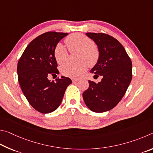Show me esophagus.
Wrapping results in <instances>:
<instances>
[{
	"label": "esophagus",
	"instance_id": "obj_1",
	"mask_svg": "<svg viewBox=\"0 0 153 153\" xmlns=\"http://www.w3.org/2000/svg\"><path fill=\"white\" fill-rule=\"evenodd\" d=\"M79 80V79H72V82H75L78 81Z\"/></svg>",
	"mask_w": 153,
	"mask_h": 153
}]
</instances>
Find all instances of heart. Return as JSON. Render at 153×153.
<instances>
[{
	"mask_svg": "<svg viewBox=\"0 0 153 153\" xmlns=\"http://www.w3.org/2000/svg\"><path fill=\"white\" fill-rule=\"evenodd\" d=\"M65 43L71 52L79 51L77 62H67L60 67L62 74L71 78H78L87 68L93 66L97 62L100 52L89 37L79 33L70 35L65 39ZM53 56L59 64L68 60V52L66 48L60 43L56 45L53 50Z\"/></svg>",
	"mask_w": 153,
	"mask_h": 153,
	"instance_id": "b5f03b06",
	"label": "heart"
}]
</instances>
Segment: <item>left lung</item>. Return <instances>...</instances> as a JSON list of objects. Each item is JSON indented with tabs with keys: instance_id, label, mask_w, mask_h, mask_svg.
Returning a JSON list of instances; mask_svg holds the SVG:
<instances>
[{
	"instance_id": "left-lung-1",
	"label": "left lung",
	"mask_w": 153,
	"mask_h": 153,
	"mask_svg": "<svg viewBox=\"0 0 153 153\" xmlns=\"http://www.w3.org/2000/svg\"><path fill=\"white\" fill-rule=\"evenodd\" d=\"M97 44L100 57L91 72L103 77L96 83L89 81V88L82 93L88 108L101 113L116 107L124 97L132 77V61L117 40L103 33H87Z\"/></svg>"
}]
</instances>
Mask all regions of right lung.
Returning <instances> with one entry per match:
<instances>
[{"label": "right lung", "instance_id": "obj_1", "mask_svg": "<svg viewBox=\"0 0 153 153\" xmlns=\"http://www.w3.org/2000/svg\"><path fill=\"white\" fill-rule=\"evenodd\" d=\"M68 33L48 31L29 43L17 64L18 81L29 104L37 111L49 114L55 111L62 100L70 78L61 76L56 82L48 79L59 74L53 50Z\"/></svg>", "mask_w": 153, "mask_h": 153}]
</instances>
